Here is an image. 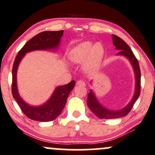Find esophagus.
I'll return each instance as SVG.
<instances>
[{"mask_svg":"<svg viewBox=\"0 0 155 155\" xmlns=\"http://www.w3.org/2000/svg\"><path fill=\"white\" fill-rule=\"evenodd\" d=\"M76 86H81V87H84L86 85L85 83L82 80H79V81H76Z\"/></svg>","mask_w":155,"mask_h":155,"instance_id":"obj_1","label":"esophagus"}]
</instances>
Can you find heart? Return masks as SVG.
<instances>
[{"label": "heart", "instance_id": "heart-1", "mask_svg": "<svg viewBox=\"0 0 155 155\" xmlns=\"http://www.w3.org/2000/svg\"><path fill=\"white\" fill-rule=\"evenodd\" d=\"M104 56V48L100 42L80 43L68 53V58L74 63H83V69L87 74H93L99 69Z\"/></svg>", "mask_w": 155, "mask_h": 155}]
</instances>
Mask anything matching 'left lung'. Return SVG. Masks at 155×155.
<instances>
[{
    "mask_svg": "<svg viewBox=\"0 0 155 155\" xmlns=\"http://www.w3.org/2000/svg\"><path fill=\"white\" fill-rule=\"evenodd\" d=\"M112 37H113V43L115 45V48H116V50H120V52L117 55H124V56L127 58L131 62L132 66H133L136 79L135 92H134L131 100L126 107L123 108V109L118 110H111L107 109V108L102 106L99 102L97 99L95 97V94L93 93L92 90H90V92L89 93L88 96H87V103L88 105L89 109L92 111V113L100 119L118 118L126 116L131 111L134 103H135L137 99L139 98V95H140L141 71L140 68H139L138 60L135 57L129 46L122 39L115 35H112Z\"/></svg>",
    "mask_w": 155,
    "mask_h": 155,
    "instance_id": "obj_1",
    "label": "left lung"
}]
</instances>
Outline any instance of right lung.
<instances>
[{
  "mask_svg": "<svg viewBox=\"0 0 155 155\" xmlns=\"http://www.w3.org/2000/svg\"><path fill=\"white\" fill-rule=\"evenodd\" d=\"M63 35V30L46 31L39 33L24 45L15 58L12 68V94L21 111L31 120L48 122L56 118L66 105L67 98L75 86V81H71L66 85L56 87L50 98L43 105L31 106L24 102L18 94L16 83L18 65L25 54L29 52L57 49Z\"/></svg>",
  "mask_w": 155,
  "mask_h": 155,
  "instance_id": "1",
  "label": "right lung"
}]
</instances>
